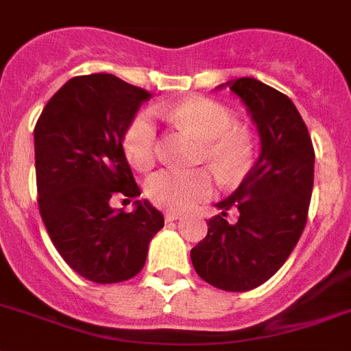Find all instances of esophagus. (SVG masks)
<instances>
[{
  "label": "esophagus",
  "instance_id": "1",
  "mask_svg": "<svg viewBox=\"0 0 351 351\" xmlns=\"http://www.w3.org/2000/svg\"><path fill=\"white\" fill-rule=\"evenodd\" d=\"M164 217H166L167 222H173V221H176V219H180V213L171 212V210H169V212H166V215H164Z\"/></svg>",
  "mask_w": 351,
  "mask_h": 351
}]
</instances>
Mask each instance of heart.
Instances as JSON below:
<instances>
[{"label": "heart", "instance_id": "b5f03b06", "mask_svg": "<svg viewBox=\"0 0 351 351\" xmlns=\"http://www.w3.org/2000/svg\"><path fill=\"white\" fill-rule=\"evenodd\" d=\"M160 114L184 125L205 139L203 157L222 176L242 173L251 160V143L239 129L234 118L224 106L203 97H194L169 109H158ZM158 129L154 112H138L125 130L123 148L129 162L141 171L155 162ZM146 193L155 205L169 210H189L205 201L213 193V180L206 171L166 169L148 180Z\"/></svg>", "mask_w": 351, "mask_h": 351}]
</instances>
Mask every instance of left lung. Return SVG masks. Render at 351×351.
<instances>
[{
	"mask_svg": "<svg viewBox=\"0 0 351 351\" xmlns=\"http://www.w3.org/2000/svg\"><path fill=\"white\" fill-rule=\"evenodd\" d=\"M228 86L243 102L260 134V157L240 187L217 203L208 233L191 251L194 270L224 291H249L268 281L297 245L307 222L315 150L295 104L254 77ZM239 210L230 225L226 212Z\"/></svg>",
	"mask_w": 351,
	"mask_h": 351,
	"instance_id": "obj_1",
	"label": "left lung"
}]
</instances>
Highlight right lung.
I'll use <instances>...</instances> for the list:
<instances>
[{
  "label": "right lung",
  "mask_w": 351,
  "mask_h": 351,
  "mask_svg": "<svg viewBox=\"0 0 351 351\" xmlns=\"http://www.w3.org/2000/svg\"><path fill=\"white\" fill-rule=\"evenodd\" d=\"M152 93L112 74L79 75L45 104L35 125L38 208L72 270L99 285L127 281L145 267L164 215L148 199L132 213L110 201L141 194L123 152L125 130Z\"/></svg>",
  "instance_id": "right-lung-1"
}]
</instances>
